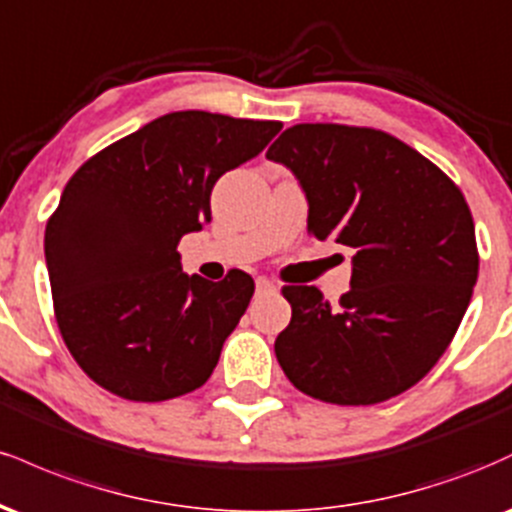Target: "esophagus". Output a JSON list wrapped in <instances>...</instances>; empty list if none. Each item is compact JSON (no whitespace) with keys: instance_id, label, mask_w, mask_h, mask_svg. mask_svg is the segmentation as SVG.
I'll use <instances>...</instances> for the list:
<instances>
[{"instance_id":"obj_1","label":"esophagus","mask_w":512,"mask_h":512,"mask_svg":"<svg viewBox=\"0 0 512 512\" xmlns=\"http://www.w3.org/2000/svg\"><path fill=\"white\" fill-rule=\"evenodd\" d=\"M255 286H257V291H260V293H272V291H276V284H274V281L264 279V276H257V279H255Z\"/></svg>"}]
</instances>
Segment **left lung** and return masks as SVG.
Here are the masks:
<instances>
[{
    "label": "left lung",
    "instance_id": "1",
    "mask_svg": "<svg viewBox=\"0 0 512 512\" xmlns=\"http://www.w3.org/2000/svg\"><path fill=\"white\" fill-rule=\"evenodd\" d=\"M267 158L303 187L308 231L356 250L339 305L317 286L284 289L291 322L274 342L279 366L298 390L330 404L402 395L445 354L477 284L462 192L380 129L296 125Z\"/></svg>",
    "mask_w": 512,
    "mask_h": 512
}]
</instances>
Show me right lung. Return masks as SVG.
I'll list each match as a JSON object with an SVG mask.
<instances>
[{
	"mask_svg": "<svg viewBox=\"0 0 512 512\" xmlns=\"http://www.w3.org/2000/svg\"><path fill=\"white\" fill-rule=\"evenodd\" d=\"M281 122L180 110L81 166L45 228L55 317L93 383L132 402L197 390L248 308L255 281L185 274L178 243L211 221V190Z\"/></svg>",
	"mask_w": 512,
	"mask_h": 512,
	"instance_id": "1",
	"label": "right lung"
}]
</instances>
